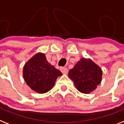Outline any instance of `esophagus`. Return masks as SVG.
I'll use <instances>...</instances> for the list:
<instances>
[{
	"label": "esophagus",
	"mask_w": 124,
	"mask_h": 124,
	"mask_svg": "<svg viewBox=\"0 0 124 124\" xmlns=\"http://www.w3.org/2000/svg\"><path fill=\"white\" fill-rule=\"evenodd\" d=\"M60 70H61V72L63 73V74H66V73H68V69L66 68H64V67H61V68H60Z\"/></svg>",
	"instance_id": "obj_1"
}]
</instances>
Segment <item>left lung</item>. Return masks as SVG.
Returning <instances> with one entry per match:
<instances>
[{"label":"left lung","mask_w":124,"mask_h":124,"mask_svg":"<svg viewBox=\"0 0 124 124\" xmlns=\"http://www.w3.org/2000/svg\"><path fill=\"white\" fill-rule=\"evenodd\" d=\"M68 76L80 92L88 94L94 91L101 82L102 70L92 60L82 58L70 70Z\"/></svg>","instance_id":"left-lung-1"}]
</instances>
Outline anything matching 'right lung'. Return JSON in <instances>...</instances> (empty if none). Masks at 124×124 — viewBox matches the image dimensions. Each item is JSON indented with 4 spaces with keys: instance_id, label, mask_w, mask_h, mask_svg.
Listing matches in <instances>:
<instances>
[{
    "instance_id": "obj_1",
    "label": "right lung",
    "mask_w": 124,
    "mask_h": 124,
    "mask_svg": "<svg viewBox=\"0 0 124 124\" xmlns=\"http://www.w3.org/2000/svg\"><path fill=\"white\" fill-rule=\"evenodd\" d=\"M23 77L27 85L40 94L48 92L53 88L62 73L47 61L44 54L38 53L24 64Z\"/></svg>"
}]
</instances>
